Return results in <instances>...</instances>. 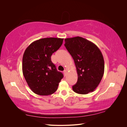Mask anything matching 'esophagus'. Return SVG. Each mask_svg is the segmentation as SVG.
I'll use <instances>...</instances> for the list:
<instances>
[{"instance_id":"obj_1","label":"esophagus","mask_w":127,"mask_h":127,"mask_svg":"<svg viewBox=\"0 0 127 127\" xmlns=\"http://www.w3.org/2000/svg\"><path fill=\"white\" fill-rule=\"evenodd\" d=\"M64 76H66V75H67V70H64Z\"/></svg>"}]
</instances>
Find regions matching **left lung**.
Listing matches in <instances>:
<instances>
[{
  "instance_id": "8db88e82",
  "label": "left lung",
  "mask_w": 127,
  "mask_h": 127,
  "mask_svg": "<svg viewBox=\"0 0 127 127\" xmlns=\"http://www.w3.org/2000/svg\"><path fill=\"white\" fill-rule=\"evenodd\" d=\"M64 42V46L74 60L78 75L73 91L80 94L93 92L104 72V61L100 50L93 42L80 36L67 38Z\"/></svg>"
}]
</instances>
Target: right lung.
<instances>
[{"mask_svg": "<svg viewBox=\"0 0 127 127\" xmlns=\"http://www.w3.org/2000/svg\"><path fill=\"white\" fill-rule=\"evenodd\" d=\"M63 40L61 38H43L34 41L26 49L23 57V74L34 93L49 95L57 91L64 75L57 71L51 57L60 48Z\"/></svg>", "mask_w": 127, "mask_h": 127, "instance_id": "1", "label": "right lung"}]
</instances>
